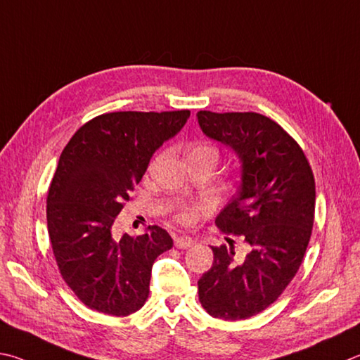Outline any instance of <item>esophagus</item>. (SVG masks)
Masks as SVG:
<instances>
[{
	"mask_svg": "<svg viewBox=\"0 0 360 360\" xmlns=\"http://www.w3.org/2000/svg\"><path fill=\"white\" fill-rule=\"evenodd\" d=\"M174 243H175V247H176V248H180V250H186V248L193 247V245H194V240H193L191 237L181 236V237H175V238H174Z\"/></svg>",
	"mask_w": 360,
	"mask_h": 360,
	"instance_id": "34e87169",
	"label": "esophagus"
}]
</instances>
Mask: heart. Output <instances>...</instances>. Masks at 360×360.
<instances>
[{"mask_svg":"<svg viewBox=\"0 0 360 360\" xmlns=\"http://www.w3.org/2000/svg\"><path fill=\"white\" fill-rule=\"evenodd\" d=\"M202 153H213V155H218V150L215 147H212V145H207V143H198L194 145V147L190 148V153H188V158L194 156V155H202ZM176 221L181 223V224H191L194 221V218H196V212L193 209H181L179 210V213L175 215Z\"/></svg>","mask_w":360,"mask_h":360,"instance_id":"heart-1","label":"heart"}]
</instances>
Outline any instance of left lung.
Here are the masks:
<instances>
[{
  "label": "left lung",
  "instance_id": "obj_1",
  "mask_svg": "<svg viewBox=\"0 0 360 360\" xmlns=\"http://www.w3.org/2000/svg\"><path fill=\"white\" fill-rule=\"evenodd\" d=\"M198 122L240 158V186L215 224L248 248L238 257L231 238L229 248L212 247L199 302L213 318L248 319L280 297L304 261L314 221L313 170L300 145L261 113L199 110Z\"/></svg>",
  "mask_w": 360,
  "mask_h": 360
}]
</instances>
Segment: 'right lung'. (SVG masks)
<instances>
[{
	"label": "right lung",
	"mask_w": 360,
	"mask_h": 360,
	"mask_svg": "<svg viewBox=\"0 0 360 360\" xmlns=\"http://www.w3.org/2000/svg\"><path fill=\"white\" fill-rule=\"evenodd\" d=\"M190 110L110 112L94 117L63 150L47 194V229L60 274L82 304L128 316L148 297L151 267L172 238L112 232L155 151L184 128Z\"/></svg>",
	"instance_id": "add662e5"
}]
</instances>
